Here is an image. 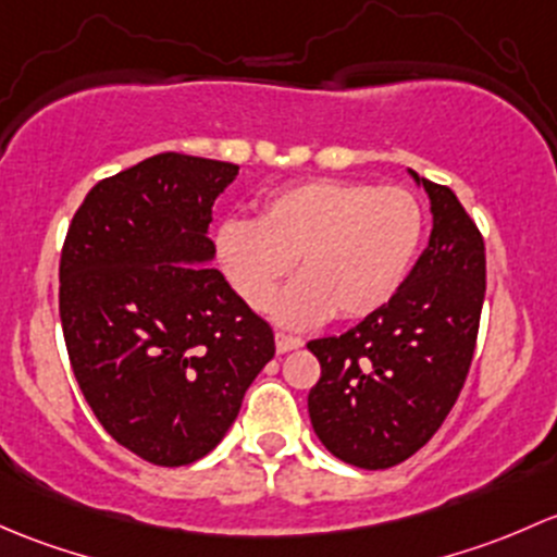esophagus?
Masks as SVG:
<instances>
[{"mask_svg": "<svg viewBox=\"0 0 557 557\" xmlns=\"http://www.w3.org/2000/svg\"><path fill=\"white\" fill-rule=\"evenodd\" d=\"M300 346H302L300 337L286 335V332H276V351L278 354H289V351H295V348H300Z\"/></svg>", "mask_w": 557, "mask_h": 557, "instance_id": "obj_1", "label": "esophagus"}]
</instances>
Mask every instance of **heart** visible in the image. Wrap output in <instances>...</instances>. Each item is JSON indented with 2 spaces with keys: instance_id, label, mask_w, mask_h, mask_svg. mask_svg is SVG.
Returning a JSON list of instances; mask_svg holds the SVG:
<instances>
[{
  "instance_id": "obj_1",
  "label": "heart",
  "mask_w": 557,
  "mask_h": 557,
  "mask_svg": "<svg viewBox=\"0 0 557 557\" xmlns=\"http://www.w3.org/2000/svg\"><path fill=\"white\" fill-rule=\"evenodd\" d=\"M423 238V209L405 187L348 180H306L262 200L260 220H225L214 251L240 300L265 311L278 284L302 276L278 297L284 326H313L337 311L364 319L381 311L410 271Z\"/></svg>"
}]
</instances>
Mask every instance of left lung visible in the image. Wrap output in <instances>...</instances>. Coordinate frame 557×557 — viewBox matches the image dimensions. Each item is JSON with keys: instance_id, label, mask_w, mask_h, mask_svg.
<instances>
[{"instance_id": "8db88e82", "label": "left lung", "mask_w": 557, "mask_h": 557, "mask_svg": "<svg viewBox=\"0 0 557 557\" xmlns=\"http://www.w3.org/2000/svg\"><path fill=\"white\" fill-rule=\"evenodd\" d=\"M412 180L432 200V236L397 295L341 337L308 343L321 377L313 432L359 469L403 463L434 437L461 394L485 297V244L456 193Z\"/></svg>"}]
</instances>
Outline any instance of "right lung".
Returning <instances> with one entry per match:
<instances>
[{
  "label": "right lung",
  "mask_w": 557,
  "mask_h": 557,
  "mask_svg": "<svg viewBox=\"0 0 557 557\" xmlns=\"http://www.w3.org/2000/svg\"><path fill=\"white\" fill-rule=\"evenodd\" d=\"M236 163L160 152L101 180L69 225L59 311L74 377L109 437L158 467L214 450L276 354L209 238Z\"/></svg>",
  "instance_id": "right-lung-1"
}]
</instances>
